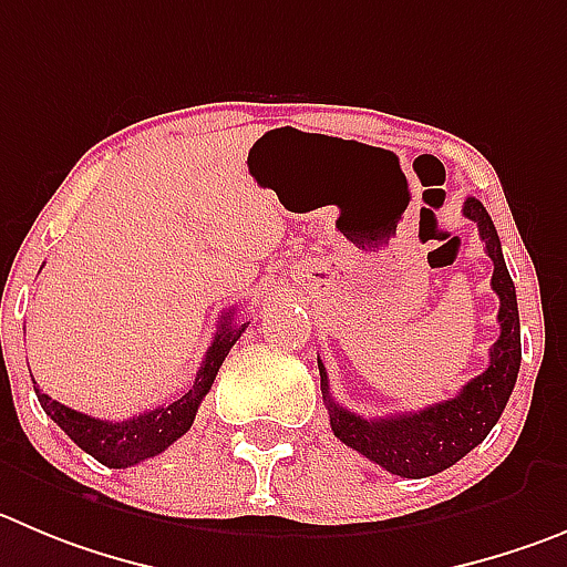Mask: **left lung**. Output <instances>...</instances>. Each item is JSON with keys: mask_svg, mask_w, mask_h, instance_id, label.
Masks as SVG:
<instances>
[{"mask_svg": "<svg viewBox=\"0 0 567 567\" xmlns=\"http://www.w3.org/2000/svg\"><path fill=\"white\" fill-rule=\"evenodd\" d=\"M462 212L464 218L478 224V235L484 240L492 266H495L492 290L501 299V336L489 349V367L444 403L383 416V420H363V416L332 403L327 372L319 361L321 394H324L327 411H330L332 433L347 447L400 478H427V475L442 473V470L453 467L458 458L467 456L475 444L484 442L486 433L504 414L517 372H520V316H517L515 282L506 271L498 231L478 198L464 200Z\"/></svg>", "mask_w": 567, "mask_h": 567, "instance_id": "obj_1", "label": "left lung"}]
</instances>
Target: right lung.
I'll use <instances>...</instances> for the list:
<instances>
[{"instance_id":"add662e5","label":"right lung","mask_w":567,"mask_h":567,"mask_svg":"<svg viewBox=\"0 0 567 567\" xmlns=\"http://www.w3.org/2000/svg\"><path fill=\"white\" fill-rule=\"evenodd\" d=\"M240 332H246V324H240L231 310L220 316L215 341L206 349V358L204 363H200L193 389H189L187 394L178 396L176 403L158 405V409L145 411V414L131 416V420H94V416L61 405L58 400H52L50 394H44L39 385H35V394H39V403L41 409L47 411V416H50V420L81 447V451H86L89 456H94L100 464H105V467H131V464H140L145 462V458H153L162 451H167L176 439H182L184 433L193 427L195 411H198L200 400L209 394L212 383H215V374L224 367L226 355H229V349L235 347L237 338H240Z\"/></svg>"}]
</instances>
